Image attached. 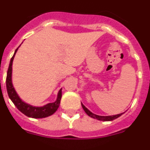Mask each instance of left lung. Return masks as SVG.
<instances>
[{"instance_id": "1", "label": "left lung", "mask_w": 150, "mask_h": 150, "mask_svg": "<svg viewBox=\"0 0 150 150\" xmlns=\"http://www.w3.org/2000/svg\"><path fill=\"white\" fill-rule=\"evenodd\" d=\"M81 106H82L83 109H84V110L85 111V113H86L89 117L94 118V119H97V120H102V121H111V120H115V119L118 118L119 117H120L122 114H124V113H121V114H116V115H111V116H99L94 114V113H92L91 111H90V110H89L88 109V108H87L83 104H81Z\"/></svg>"}]
</instances>
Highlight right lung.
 Instances as JSON below:
<instances>
[{
  "instance_id": "obj_1",
  "label": "right lung",
  "mask_w": 150,
  "mask_h": 150,
  "mask_svg": "<svg viewBox=\"0 0 150 150\" xmlns=\"http://www.w3.org/2000/svg\"><path fill=\"white\" fill-rule=\"evenodd\" d=\"M19 47L15 50L13 57L11 58V62H10V65H9L8 70H7L6 85H7V91L9 98L12 100V102L14 104L15 106L17 107V109L21 112H22L23 114L29 117H47L49 116H51L52 114H53L59 107L60 100H61L62 98V88L59 91L57 94V98L54 102L49 103V104H46V105H43L42 107L33 106V105H30V104H27L25 101H23L17 93L13 85V83H12V65H13L14 56L17 53Z\"/></svg>"
}]
</instances>
